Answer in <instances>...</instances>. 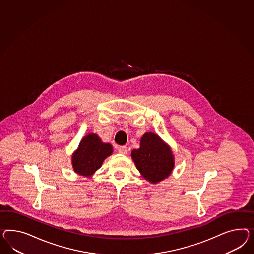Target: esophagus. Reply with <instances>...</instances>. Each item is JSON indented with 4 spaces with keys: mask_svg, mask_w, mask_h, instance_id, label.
I'll return each mask as SVG.
<instances>
[{
    "mask_svg": "<svg viewBox=\"0 0 254 254\" xmlns=\"http://www.w3.org/2000/svg\"><path fill=\"white\" fill-rule=\"evenodd\" d=\"M127 147H126V146H120V147H118V152L119 153H121V154H127Z\"/></svg>",
    "mask_w": 254,
    "mask_h": 254,
    "instance_id": "obj_1",
    "label": "esophagus"
}]
</instances>
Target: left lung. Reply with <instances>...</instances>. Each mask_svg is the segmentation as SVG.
Instances as JSON below:
<instances>
[{
	"label": "left lung",
	"mask_w": 254,
	"mask_h": 254,
	"mask_svg": "<svg viewBox=\"0 0 254 254\" xmlns=\"http://www.w3.org/2000/svg\"><path fill=\"white\" fill-rule=\"evenodd\" d=\"M131 157L141 176L152 184L167 179L175 166L171 148L151 132L141 137L139 148L131 151Z\"/></svg>",
	"instance_id": "left-lung-1"
}]
</instances>
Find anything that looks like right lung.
<instances>
[{"mask_svg": "<svg viewBox=\"0 0 254 254\" xmlns=\"http://www.w3.org/2000/svg\"><path fill=\"white\" fill-rule=\"evenodd\" d=\"M113 153L110 143H103L97 134L90 133L83 137L73 153L72 165L76 174L89 178L102 166L105 158Z\"/></svg>", "mask_w": 254, "mask_h": 254, "instance_id": "obj_1", "label": "right lung"}]
</instances>
